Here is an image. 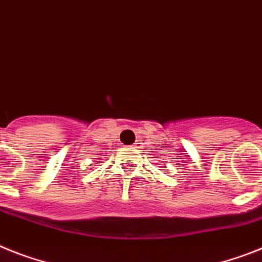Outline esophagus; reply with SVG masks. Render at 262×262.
I'll list each match as a JSON object with an SVG mask.
<instances>
[{"mask_svg": "<svg viewBox=\"0 0 262 262\" xmlns=\"http://www.w3.org/2000/svg\"><path fill=\"white\" fill-rule=\"evenodd\" d=\"M140 145H141V142L137 141L135 145H133V148H140Z\"/></svg>", "mask_w": 262, "mask_h": 262, "instance_id": "esophagus-1", "label": "esophagus"}]
</instances>
